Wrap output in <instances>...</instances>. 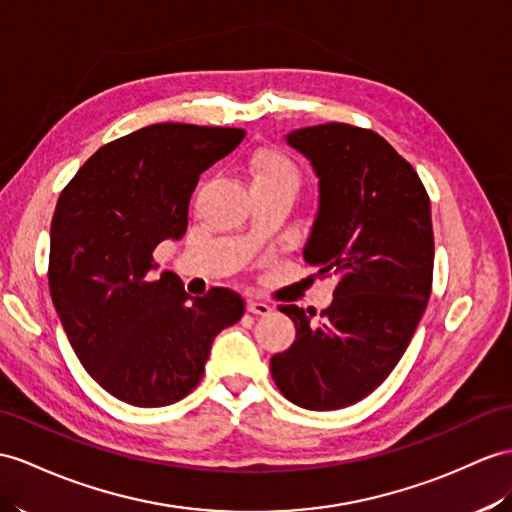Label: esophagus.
<instances>
[{
	"instance_id": "1",
	"label": "esophagus",
	"mask_w": 512,
	"mask_h": 512,
	"mask_svg": "<svg viewBox=\"0 0 512 512\" xmlns=\"http://www.w3.org/2000/svg\"><path fill=\"white\" fill-rule=\"evenodd\" d=\"M247 310L252 315H260V317H265V315H269L271 313V306L269 304H265V302H258V299H249L247 302Z\"/></svg>"
}]
</instances>
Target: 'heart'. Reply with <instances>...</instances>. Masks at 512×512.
<instances>
[{
  "label": "heart",
  "instance_id": "obj_1",
  "mask_svg": "<svg viewBox=\"0 0 512 512\" xmlns=\"http://www.w3.org/2000/svg\"><path fill=\"white\" fill-rule=\"evenodd\" d=\"M249 173H252L254 186L258 184H282L289 189H297L299 171L295 162L278 152H256L249 158Z\"/></svg>",
  "mask_w": 512,
  "mask_h": 512
}]
</instances>
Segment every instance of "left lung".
<instances>
[{
  "mask_svg": "<svg viewBox=\"0 0 512 512\" xmlns=\"http://www.w3.org/2000/svg\"><path fill=\"white\" fill-rule=\"evenodd\" d=\"M286 141L319 176V213L304 258L321 278L339 282L319 323L304 308L278 306L297 332L289 350L271 358V378L297 406L336 410L389 378L428 306L430 197L413 165L369 128L323 123Z\"/></svg>",
  "mask_w": 512,
  "mask_h": 512,
  "instance_id": "1",
  "label": "left lung"
}]
</instances>
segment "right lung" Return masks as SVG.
Wrapping results in <instances>:
<instances>
[{
	"mask_svg": "<svg viewBox=\"0 0 512 512\" xmlns=\"http://www.w3.org/2000/svg\"><path fill=\"white\" fill-rule=\"evenodd\" d=\"M243 136L154 123L99 147L58 197L49 291L82 367L121 402H180L202 380L215 336L245 313L223 286L191 299L176 273L156 276L154 260L158 243L186 232L199 173Z\"/></svg>",
	"mask_w": 512,
	"mask_h": 512,
	"instance_id": "1",
	"label": "right lung"
}]
</instances>
